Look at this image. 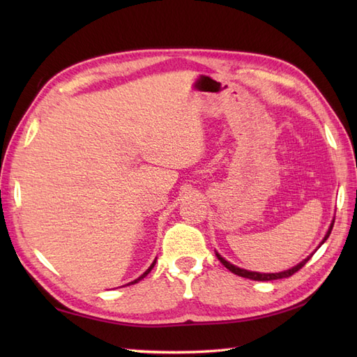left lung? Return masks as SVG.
Returning a JSON list of instances; mask_svg holds the SVG:
<instances>
[{
  "label": "left lung",
  "instance_id": "1",
  "mask_svg": "<svg viewBox=\"0 0 357 357\" xmlns=\"http://www.w3.org/2000/svg\"><path fill=\"white\" fill-rule=\"evenodd\" d=\"M333 222H335V219H333ZM333 222L331 223V228H329V231H328V234L325 235V238H323V241H321V244L325 243L328 238H329V235H331V231H332V228H333ZM320 247V245H319ZM218 255V259L219 261L229 269L231 273H234V274H236V275H240V277H244V278H250V280H256V282H269V280H278V278H286V277H290V275H294L295 273H298L299 269L304 266L308 261H310V257L312 256H308L307 259H304V261H302L301 264H298L296 266H294V268H290V269H287V271H283V273H277V274H261V273H252V271H247V269H241V268H238V266H235V265H232V264H229L228 261H225V259L219 255V253H215Z\"/></svg>",
  "mask_w": 357,
  "mask_h": 357
}]
</instances>
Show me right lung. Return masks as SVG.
I'll use <instances>...</instances> for the list:
<instances>
[{
  "label": "right lung",
  "instance_id": "1",
  "mask_svg": "<svg viewBox=\"0 0 357 357\" xmlns=\"http://www.w3.org/2000/svg\"><path fill=\"white\" fill-rule=\"evenodd\" d=\"M155 264H156V262H153V264H152V265H150V268H149V269H147V271H146V273H144V274H143V275H142V277H138V278H137V280H134V282H131V283H129V284H135V283H138V282H139V280H142V278H144V277H146V275H147V274H149V273H150V271H152V268H153V266H155Z\"/></svg>",
  "mask_w": 357,
  "mask_h": 357
}]
</instances>
